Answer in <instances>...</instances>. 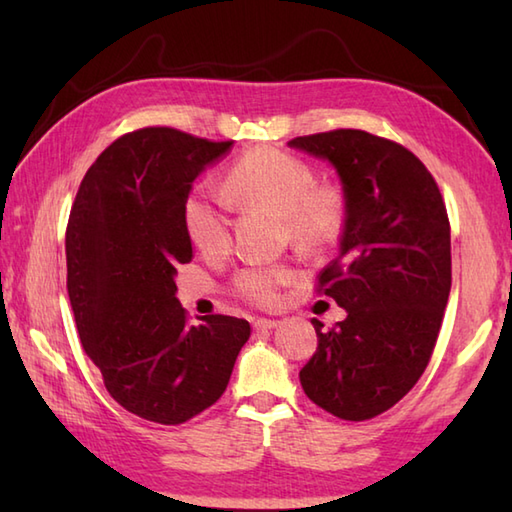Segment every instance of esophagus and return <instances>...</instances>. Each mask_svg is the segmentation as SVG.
<instances>
[{
    "mask_svg": "<svg viewBox=\"0 0 512 512\" xmlns=\"http://www.w3.org/2000/svg\"><path fill=\"white\" fill-rule=\"evenodd\" d=\"M253 325H255V330H273V328H277L279 321H275V319H257Z\"/></svg>",
    "mask_w": 512,
    "mask_h": 512,
    "instance_id": "obj_1",
    "label": "esophagus"
}]
</instances>
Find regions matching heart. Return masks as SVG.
Here are the masks:
<instances>
[{"label": "heart", "instance_id": "heart-1", "mask_svg": "<svg viewBox=\"0 0 512 512\" xmlns=\"http://www.w3.org/2000/svg\"><path fill=\"white\" fill-rule=\"evenodd\" d=\"M228 187L239 200L281 215L288 235L306 248H323L341 235L345 198L334 184L317 182L301 158L275 147H259L239 158ZM184 226L191 242L204 253H224L231 244V215L222 193L198 189L184 204ZM292 279L281 264H253L235 275V292L257 306H273L279 288Z\"/></svg>", "mask_w": 512, "mask_h": 512}]
</instances>
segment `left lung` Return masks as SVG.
I'll return each mask as SVG.
<instances>
[{"label": "left lung", "mask_w": 512, "mask_h": 512, "mask_svg": "<svg viewBox=\"0 0 512 512\" xmlns=\"http://www.w3.org/2000/svg\"><path fill=\"white\" fill-rule=\"evenodd\" d=\"M288 145L330 160L345 198L339 257L317 292L347 317L330 330L312 319L319 347L301 387L336 418H376L409 394L436 347L451 292L447 206L429 169L394 140L332 129Z\"/></svg>", "instance_id": "obj_1"}]
</instances>
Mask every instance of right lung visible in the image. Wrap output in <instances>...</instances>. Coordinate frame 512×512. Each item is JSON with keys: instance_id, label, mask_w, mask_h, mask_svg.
Returning a JSON list of instances; mask_svg holds the SVG:
<instances>
[{"instance_id": "add662e5", "label": "right lung", "mask_w": 512, "mask_h": 512, "mask_svg": "<svg viewBox=\"0 0 512 512\" xmlns=\"http://www.w3.org/2000/svg\"><path fill=\"white\" fill-rule=\"evenodd\" d=\"M231 145L138 129L96 158L72 204L65 259L81 345L110 396L149 422L182 424L215 405L250 336L246 319L224 314L189 323L176 297L178 266L193 259L191 184Z\"/></svg>"}]
</instances>
